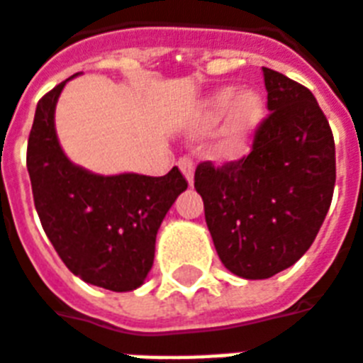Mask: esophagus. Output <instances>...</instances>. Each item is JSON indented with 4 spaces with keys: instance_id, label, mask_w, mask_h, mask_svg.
I'll list each match as a JSON object with an SVG mask.
<instances>
[{
    "instance_id": "esophagus-1",
    "label": "esophagus",
    "mask_w": 363,
    "mask_h": 363,
    "mask_svg": "<svg viewBox=\"0 0 363 363\" xmlns=\"http://www.w3.org/2000/svg\"><path fill=\"white\" fill-rule=\"evenodd\" d=\"M178 166H179V170H182V174L185 176V179H187L189 184H193V172H195V162H193L191 157H182V159L178 160Z\"/></svg>"
}]
</instances>
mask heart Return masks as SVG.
I'll list each match as a JSON object with an SVG mask.
<instances>
[{"mask_svg": "<svg viewBox=\"0 0 363 363\" xmlns=\"http://www.w3.org/2000/svg\"><path fill=\"white\" fill-rule=\"evenodd\" d=\"M228 122L222 130L216 152L222 159H235L249 145L252 133L264 118V101L256 91L239 94L237 88H222L204 101L199 114V128L211 130L225 116Z\"/></svg>", "mask_w": 363, "mask_h": 363, "instance_id": "1", "label": "heart"}]
</instances>
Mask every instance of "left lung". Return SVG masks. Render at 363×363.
Masks as SVG:
<instances>
[{"label": "left lung", "mask_w": 363, "mask_h": 363, "mask_svg": "<svg viewBox=\"0 0 363 363\" xmlns=\"http://www.w3.org/2000/svg\"><path fill=\"white\" fill-rule=\"evenodd\" d=\"M262 72L269 114L249 155L195 170L218 256L245 279H268L310 249L337 178L333 132L312 91L272 68Z\"/></svg>", "instance_id": "obj_1"}]
</instances>
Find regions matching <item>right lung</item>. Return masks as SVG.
Returning <instances> with one entry per match:
<instances>
[{
	"label": "right lung",
	"instance_id": "add662e5",
	"mask_svg": "<svg viewBox=\"0 0 363 363\" xmlns=\"http://www.w3.org/2000/svg\"><path fill=\"white\" fill-rule=\"evenodd\" d=\"M67 80L38 101L26 168L45 235L70 272L86 283L124 293L145 281L157 231L187 179L97 176L65 157L55 133V105Z\"/></svg>",
	"mask_w": 363,
	"mask_h": 363
}]
</instances>
